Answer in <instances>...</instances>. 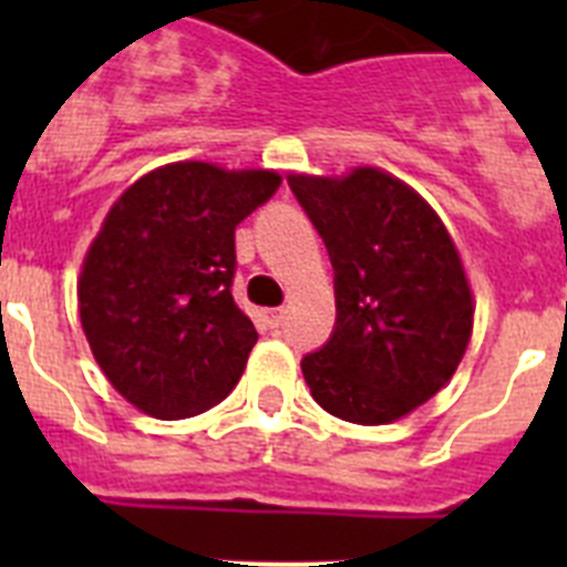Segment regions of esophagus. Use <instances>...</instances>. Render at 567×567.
Returning a JSON list of instances; mask_svg holds the SVG:
<instances>
[{
  "label": "esophagus",
  "mask_w": 567,
  "mask_h": 567,
  "mask_svg": "<svg viewBox=\"0 0 567 567\" xmlns=\"http://www.w3.org/2000/svg\"><path fill=\"white\" fill-rule=\"evenodd\" d=\"M284 318H287V309L284 307H275V309H267V323L272 329H278L280 323H284Z\"/></svg>",
  "instance_id": "1"
}]
</instances>
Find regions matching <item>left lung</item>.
<instances>
[{
  "label": "left lung",
  "mask_w": 567,
  "mask_h": 567,
  "mask_svg": "<svg viewBox=\"0 0 567 567\" xmlns=\"http://www.w3.org/2000/svg\"><path fill=\"white\" fill-rule=\"evenodd\" d=\"M334 267L338 320L300 360L329 414L385 425L432 400L457 372L474 295L452 233L417 189L378 167L289 173Z\"/></svg>",
  "instance_id": "left-lung-1"
}]
</instances>
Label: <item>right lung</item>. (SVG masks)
Here are the masks:
<instances>
[{
  "label": "right lung",
  "instance_id": "obj_1",
  "mask_svg": "<svg viewBox=\"0 0 567 567\" xmlns=\"http://www.w3.org/2000/svg\"><path fill=\"white\" fill-rule=\"evenodd\" d=\"M275 169L173 162L130 184L87 247L79 318L99 369L138 412L184 420L221 403L258 332L233 298L235 227Z\"/></svg>",
  "mask_w": 567,
  "mask_h": 567
}]
</instances>
